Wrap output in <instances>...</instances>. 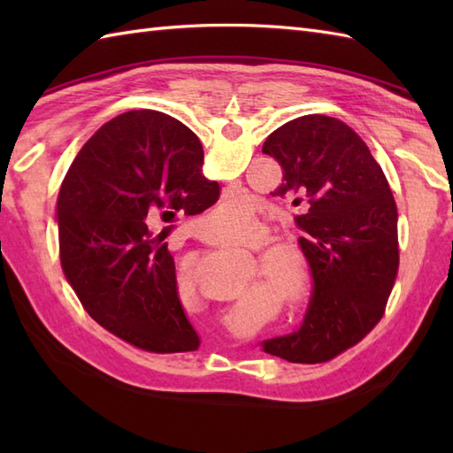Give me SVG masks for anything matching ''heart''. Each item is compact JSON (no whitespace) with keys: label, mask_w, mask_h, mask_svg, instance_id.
I'll return each instance as SVG.
<instances>
[{"label":"heart","mask_w":453,"mask_h":453,"mask_svg":"<svg viewBox=\"0 0 453 453\" xmlns=\"http://www.w3.org/2000/svg\"><path fill=\"white\" fill-rule=\"evenodd\" d=\"M253 226V211L243 198L219 204L210 218V237L219 245L242 242ZM273 284L290 302L307 300L311 290L310 273L297 258H288L273 268Z\"/></svg>","instance_id":"heart-1"}]
</instances>
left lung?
Instances as JSON below:
<instances>
[{
	"label": "left lung",
	"mask_w": 453,
	"mask_h": 453,
	"mask_svg": "<svg viewBox=\"0 0 453 453\" xmlns=\"http://www.w3.org/2000/svg\"><path fill=\"white\" fill-rule=\"evenodd\" d=\"M263 153L282 167V185L271 195L302 210L297 243L313 286L300 329L261 346L288 362L331 360L386 311L399 268L395 200L364 140L333 117L282 124Z\"/></svg>",
	"instance_id": "1"
}]
</instances>
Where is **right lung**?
<instances>
[{
  "instance_id": "obj_1",
  "label": "right lung",
  "mask_w": 453,
  "mask_h": 453,
  "mask_svg": "<svg viewBox=\"0 0 453 453\" xmlns=\"http://www.w3.org/2000/svg\"><path fill=\"white\" fill-rule=\"evenodd\" d=\"M202 161L200 140L185 124L130 111L93 134L58 196L67 282L95 321L143 350L200 346L179 300L175 261L153 227L216 204L219 185L202 175Z\"/></svg>"
}]
</instances>
